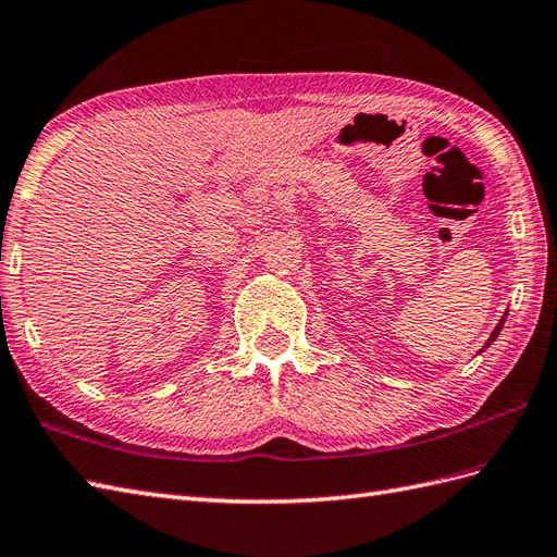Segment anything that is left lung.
Instances as JSON below:
<instances>
[{
	"instance_id": "1",
	"label": "left lung",
	"mask_w": 557,
	"mask_h": 557,
	"mask_svg": "<svg viewBox=\"0 0 557 557\" xmlns=\"http://www.w3.org/2000/svg\"><path fill=\"white\" fill-rule=\"evenodd\" d=\"M506 315H508V312H504V318H502V320H498V324L494 326V332H492V336L487 338V344H484V348H490V346L494 344V341H496L498 332H502V330H504V322H506ZM484 348H482V350H484ZM482 350H480V352H482Z\"/></svg>"
}]
</instances>
